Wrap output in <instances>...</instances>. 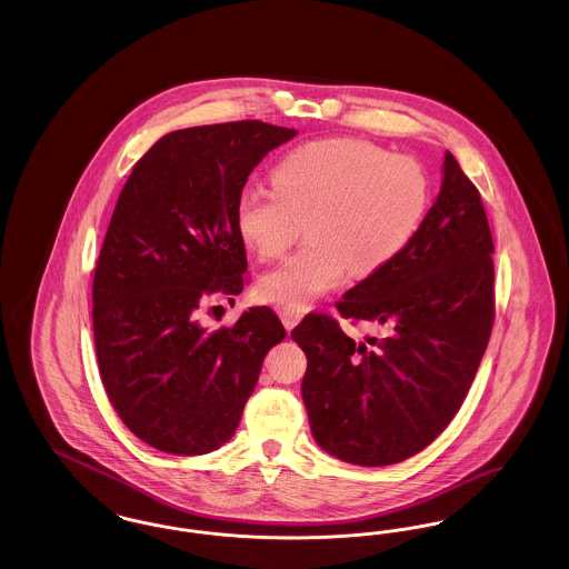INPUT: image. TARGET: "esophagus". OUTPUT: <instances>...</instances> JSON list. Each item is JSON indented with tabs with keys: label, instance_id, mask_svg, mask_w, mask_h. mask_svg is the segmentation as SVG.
<instances>
[{
	"label": "esophagus",
	"instance_id": "34e87169",
	"mask_svg": "<svg viewBox=\"0 0 569 569\" xmlns=\"http://www.w3.org/2000/svg\"><path fill=\"white\" fill-rule=\"evenodd\" d=\"M302 316H305V309H302V307L286 305V307L279 309V318H281V322H283V326H286L288 330H292V328L302 320Z\"/></svg>",
	"mask_w": 569,
	"mask_h": 569
}]
</instances>
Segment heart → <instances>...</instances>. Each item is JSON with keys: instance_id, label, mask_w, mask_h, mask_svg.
Returning a JSON list of instances; mask_svg holds the SVG:
<instances>
[{"instance_id": "heart-1", "label": "heart", "mask_w": 569, "mask_h": 569, "mask_svg": "<svg viewBox=\"0 0 569 569\" xmlns=\"http://www.w3.org/2000/svg\"><path fill=\"white\" fill-rule=\"evenodd\" d=\"M272 186H249L237 200L244 243L262 260L307 244L264 272L258 292L302 307L337 288L346 272L369 277L399 258L420 230L431 188L420 163L362 138H326L290 151Z\"/></svg>"}]
</instances>
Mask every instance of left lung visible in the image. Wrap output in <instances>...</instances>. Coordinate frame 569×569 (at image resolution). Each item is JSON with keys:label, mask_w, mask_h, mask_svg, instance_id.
<instances>
[{"label": "left lung", "mask_w": 569, "mask_h": 569, "mask_svg": "<svg viewBox=\"0 0 569 569\" xmlns=\"http://www.w3.org/2000/svg\"><path fill=\"white\" fill-rule=\"evenodd\" d=\"M492 251L480 191L446 151L441 191L413 241L337 302L341 318L386 325L388 335L356 343L326 313L292 330L322 450L362 467L395 465L452 422L495 322Z\"/></svg>", "instance_id": "left-lung-1"}]
</instances>
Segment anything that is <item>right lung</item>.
Listing matches in <instances>:
<instances>
[{"mask_svg": "<svg viewBox=\"0 0 569 569\" xmlns=\"http://www.w3.org/2000/svg\"><path fill=\"white\" fill-rule=\"evenodd\" d=\"M295 136L264 121L177 130L119 193L93 274V337L110 403L151 448L196 457L223 446L286 337L269 307L213 332L200 316L209 300L243 292L237 200L251 170Z\"/></svg>", "mask_w": 569, "mask_h": 569, "instance_id": "right-lung-1", "label": "right lung"}]
</instances>
